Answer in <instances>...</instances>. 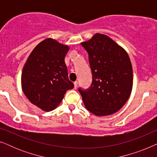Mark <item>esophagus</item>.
I'll return each mask as SVG.
<instances>
[{
  "label": "esophagus",
  "mask_w": 157,
  "mask_h": 157,
  "mask_svg": "<svg viewBox=\"0 0 157 157\" xmlns=\"http://www.w3.org/2000/svg\"><path fill=\"white\" fill-rule=\"evenodd\" d=\"M74 88H75V89H76L77 86H78V81H75V82H74Z\"/></svg>",
  "instance_id": "obj_1"
}]
</instances>
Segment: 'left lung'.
Segmentation results:
<instances>
[{"label": "left lung", "mask_w": 157, "mask_h": 157, "mask_svg": "<svg viewBox=\"0 0 157 157\" xmlns=\"http://www.w3.org/2000/svg\"><path fill=\"white\" fill-rule=\"evenodd\" d=\"M89 54L92 74L89 89L78 88L86 108L98 117L117 112L125 104L133 86V70L127 53L104 34L81 43Z\"/></svg>", "instance_id": "1"}]
</instances>
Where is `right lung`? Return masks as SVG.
Listing matches in <instances>:
<instances>
[{
	"instance_id": "add662e5",
	"label": "right lung",
	"mask_w": 157,
	"mask_h": 157,
	"mask_svg": "<svg viewBox=\"0 0 157 157\" xmlns=\"http://www.w3.org/2000/svg\"><path fill=\"white\" fill-rule=\"evenodd\" d=\"M69 48L52 38L35 47L21 76L23 93L32 104L45 111L59 106L68 90L74 87L68 79L65 56Z\"/></svg>"
}]
</instances>
